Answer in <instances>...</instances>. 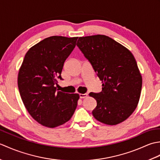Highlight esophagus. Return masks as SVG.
Instances as JSON below:
<instances>
[{"label": "esophagus", "instance_id": "34e87169", "mask_svg": "<svg viewBox=\"0 0 160 160\" xmlns=\"http://www.w3.org/2000/svg\"><path fill=\"white\" fill-rule=\"evenodd\" d=\"M87 96H88V94L87 93H80V98H87Z\"/></svg>", "mask_w": 160, "mask_h": 160}]
</instances>
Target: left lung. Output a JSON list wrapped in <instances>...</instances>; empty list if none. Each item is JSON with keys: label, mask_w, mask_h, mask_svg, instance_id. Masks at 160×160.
Here are the masks:
<instances>
[{"label": "left lung", "mask_w": 160, "mask_h": 160, "mask_svg": "<svg viewBox=\"0 0 160 160\" xmlns=\"http://www.w3.org/2000/svg\"><path fill=\"white\" fill-rule=\"evenodd\" d=\"M77 45L102 81V92L89 93L97 102L93 117L107 125L124 122L137 108L142 91V75L132 53L105 35L80 37Z\"/></svg>", "instance_id": "obj_1"}]
</instances>
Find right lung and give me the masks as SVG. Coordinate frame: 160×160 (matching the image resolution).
<instances>
[{
    "label": "right lung",
    "instance_id": "add662e5",
    "mask_svg": "<svg viewBox=\"0 0 160 160\" xmlns=\"http://www.w3.org/2000/svg\"><path fill=\"white\" fill-rule=\"evenodd\" d=\"M78 37L53 36L36 44L26 53L18 75L20 97L30 115L39 124L55 128L69 121L77 107L78 93L56 90L64 63Z\"/></svg>",
    "mask_w": 160,
    "mask_h": 160
}]
</instances>
